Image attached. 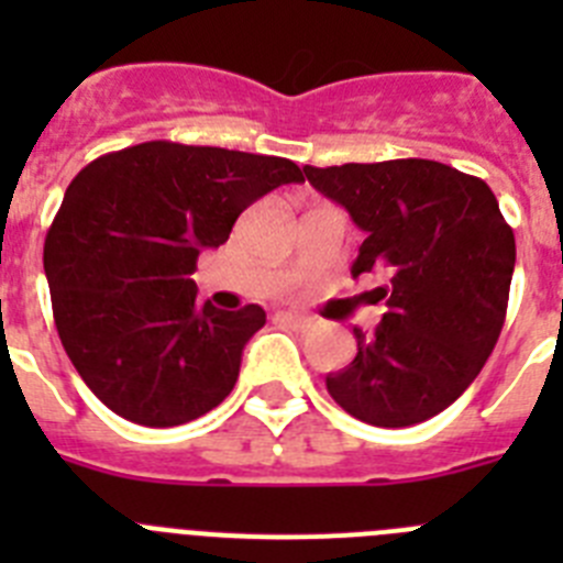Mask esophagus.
<instances>
[{
    "instance_id": "obj_1",
    "label": "esophagus",
    "mask_w": 563,
    "mask_h": 563,
    "mask_svg": "<svg viewBox=\"0 0 563 563\" xmlns=\"http://www.w3.org/2000/svg\"><path fill=\"white\" fill-rule=\"evenodd\" d=\"M276 321H282V324H290V327H310V318L301 316V312H292V310H282L276 312Z\"/></svg>"
}]
</instances>
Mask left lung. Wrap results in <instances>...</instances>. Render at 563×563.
<instances>
[{"label":"left lung","mask_w":563,"mask_h":563,"mask_svg":"<svg viewBox=\"0 0 563 563\" xmlns=\"http://www.w3.org/2000/svg\"><path fill=\"white\" fill-rule=\"evenodd\" d=\"M305 174L366 233L352 276H386L372 290L386 301L380 324L352 330L355 361L327 375V391L380 429L440 415L474 383L505 324L516 239L494 191L420 157Z\"/></svg>","instance_id":"1"}]
</instances>
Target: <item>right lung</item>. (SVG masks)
Listing matches in <instances>:
<instances>
[{"label": "right lung", "mask_w": 563, "mask_h": 563, "mask_svg": "<svg viewBox=\"0 0 563 563\" xmlns=\"http://www.w3.org/2000/svg\"><path fill=\"white\" fill-rule=\"evenodd\" d=\"M305 172L285 157L148 141L103 154L69 183L44 239L53 318L92 395L137 426L168 429L217 409L258 305H197V256L228 242L251 202Z\"/></svg>", "instance_id": "right-lung-1"}]
</instances>
